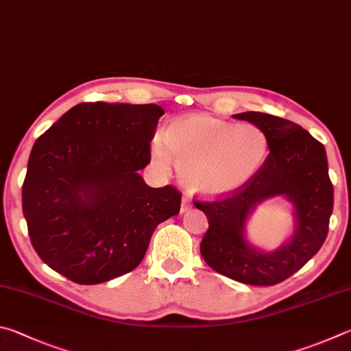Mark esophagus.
I'll list each match as a JSON object with an SVG mask.
<instances>
[{
    "label": "esophagus",
    "mask_w": 351,
    "mask_h": 351,
    "mask_svg": "<svg viewBox=\"0 0 351 351\" xmlns=\"http://www.w3.org/2000/svg\"><path fill=\"white\" fill-rule=\"evenodd\" d=\"M193 208V202L186 195H183L182 197V205H180V213H186Z\"/></svg>",
    "instance_id": "1"
}]
</instances>
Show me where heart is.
Returning a JSON list of instances; mask_svg holds the SVG:
<instances>
[{
    "label": "heart",
    "mask_w": 351,
    "mask_h": 351,
    "mask_svg": "<svg viewBox=\"0 0 351 351\" xmlns=\"http://www.w3.org/2000/svg\"><path fill=\"white\" fill-rule=\"evenodd\" d=\"M268 140L259 128L236 125L208 114H191L154 137L151 157L158 169L174 162L183 185L193 194L220 199L237 193L265 163Z\"/></svg>",
    "instance_id": "b5f03b06"
}]
</instances>
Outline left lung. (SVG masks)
Masks as SVG:
<instances>
[{
  "label": "left lung",
  "mask_w": 351,
  "mask_h": 351,
  "mask_svg": "<svg viewBox=\"0 0 351 351\" xmlns=\"http://www.w3.org/2000/svg\"><path fill=\"white\" fill-rule=\"evenodd\" d=\"M259 128L269 154L256 177L231 197L210 204L194 202L210 223L200 253L214 271L247 285L268 287L299 271L325 242L333 213V185L327 152L302 126L263 112L232 115ZM276 197L293 208V232L276 250L249 242L246 223L255 208Z\"/></svg>",
  "instance_id": "1"
}]
</instances>
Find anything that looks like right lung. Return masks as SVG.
<instances>
[{"label": "right lung", "mask_w": 351, "mask_h": 351, "mask_svg": "<svg viewBox=\"0 0 351 351\" xmlns=\"http://www.w3.org/2000/svg\"><path fill=\"white\" fill-rule=\"evenodd\" d=\"M165 110L158 104L80 103L35 141L23 214L40 259L75 284L132 271L154 230L180 211L176 188H151L140 169Z\"/></svg>", "instance_id": "add662e5"}]
</instances>
